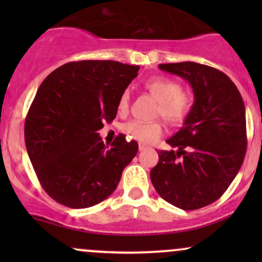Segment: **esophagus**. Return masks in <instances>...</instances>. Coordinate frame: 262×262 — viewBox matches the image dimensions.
<instances>
[{
  "label": "esophagus",
  "instance_id": "esophagus-1",
  "mask_svg": "<svg viewBox=\"0 0 262 262\" xmlns=\"http://www.w3.org/2000/svg\"><path fill=\"white\" fill-rule=\"evenodd\" d=\"M146 148H148V146L144 145V144H139V150H140V151H141V150H145Z\"/></svg>",
  "mask_w": 262,
  "mask_h": 262
}]
</instances>
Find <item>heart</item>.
<instances>
[{"mask_svg": "<svg viewBox=\"0 0 262 262\" xmlns=\"http://www.w3.org/2000/svg\"><path fill=\"white\" fill-rule=\"evenodd\" d=\"M144 86L159 101L158 114L165 121L179 124L187 118L192 108V101L188 95L182 92V86L175 80L167 77H150ZM129 91H124L118 101V112L125 114L129 110ZM122 130L129 139L140 143H154L161 137L165 128L160 122L130 121L125 123Z\"/></svg>", "mask_w": 262, "mask_h": 262, "instance_id": "1", "label": "heart"}]
</instances>
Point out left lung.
Segmentation results:
<instances>
[{"instance_id": "obj_1", "label": "left lung", "mask_w": 262, "mask_h": 262, "mask_svg": "<svg viewBox=\"0 0 262 262\" xmlns=\"http://www.w3.org/2000/svg\"><path fill=\"white\" fill-rule=\"evenodd\" d=\"M185 79L194 102L183 127L166 140L150 179L160 197L183 210L215 202L235 179L246 152L245 106L224 73L198 62L160 64Z\"/></svg>"}]
</instances>
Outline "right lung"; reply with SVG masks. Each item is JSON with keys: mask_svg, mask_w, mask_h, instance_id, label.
<instances>
[{"mask_svg": "<svg viewBox=\"0 0 262 262\" xmlns=\"http://www.w3.org/2000/svg\"><path fill=\"white\" fill-rule=\"evenodd\" d=\"M138 71L112 60L71 61L39 86L25 123L26 146L41 187L56 202L87 208L117 188L138 143L119 134L104 145L96 132L116 118Z\"/></svg>", "mask_w": 262, "mask_h": 262, "instance_id": "1", "label": "right lung"}]
</instances>
